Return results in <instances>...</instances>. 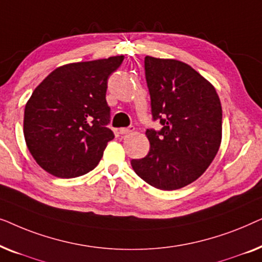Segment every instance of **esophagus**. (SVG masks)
<instances>
[{
	"label": "esophagus",
	"instance_id": "1",
	"mask_svg": "<svg viewBox=\"0 0 262 262\" xmlns=\"http://www.w3.org/2000/svg\"><path fill=\"white\" fill-rule=\"evenodd\" d=\"M132 131H135V127H134V126H130V127H123V128H120V130H119V134H120V135H123V136H125V135L131 134Z\"/></svg>",
	"mask_w": 262,
	"mask_h": 262
}]
</instances>
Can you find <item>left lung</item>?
I'll return each instance as SVG.
<instances>
[{"label":"left lung","instance_id":"left-lung-1","mask_svg":"<svg viewBox=\"0 0 262 262\" xmlns=\"http://www.w3.org/2000/svg\"><path fill=\"white\" fill-rule=\"evenodd\" d=\"M145 77L154 119L162 130H146L148 155L132 160L139 178L173 191L202 177L222 142V105L212 83L181 60L146 56Z\"/></svg>","mask_w":262,"mask_h":262}]
</instances>
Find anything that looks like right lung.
Returning a JSON list of instances; mask_svg holds the SVG:
<instances>
[{
  "mask_svg": "<svg viewBox=\"0 0 262 262\" xmlns=\"http://www.w3.org/2000/svg\"><path fill=\"white\" fill-rule=\"evenodd\" d=\"M124 56L64 64L50 73L25 106L24 136L39 166L57 178H76L98 166L107 143V80Z\"/></svg>",
  "mask_w": 262,
  "mask_h": 262,
  "instance_id": "right-lung-1",
  "label": "right lung"
}]
</instances>
